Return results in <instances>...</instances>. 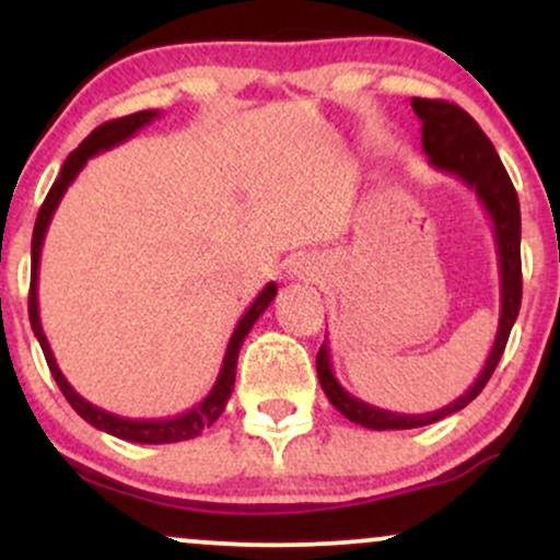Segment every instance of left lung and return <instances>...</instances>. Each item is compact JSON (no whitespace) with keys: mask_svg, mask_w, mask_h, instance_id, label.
I'll return each mask as SVG.
<instances>
[{"mask_svg":"<svg viewBox=\"0 0 560 560\" xmlns=\"http://www.w3.org/2000/svg\"><path fill=\"white\" fill-rule=\"evenodd\" d=\"M410 107H413V113L421 120V147L427 152L429 165L468 186L477 195L481 208L487 210V215H490L500 268V318L492 350L487 355V363L477 376V382L458 400H453L440 410H432V413H392V410L376 408V405H369L361 397L350 395L337 382V376H334L329 345H320L316 369L318 382L324 387L326 397H329V402L345 419L361 423L365 429H376V432H384V429L427 427V423L442 421L447 416L464 410L485 389V384L490 382L494 365H498L500 355L505 350L508 334H511L513 324H516L518 307H522V210H518L516 189H513L511 178H508L492 141L485 137L477 120L466 110H460L458 105L413 96Z\"/></svg>","mask_w":560,"mask_h":560,"instance_id":"left-lung-1","label":"left lung"}]
</instances>
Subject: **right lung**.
<instances>
[{
  "label": "right lung",
  "instance_id": "obj_1",
  "mask_svg": "<svg viewBox=\"0 0 560 560\" xmlns=\"http://www.w3.org/2000/svg\"><path fill=\"white\" fill-rule=\"evenodd\" d=\"M155 118H160V110H141V113L126 115V118L107 120V124L94 128V131L81 141L79 150L70 152L66 165H62L60 176L55 178L52 189H49V195H47V199H44L42 210H38L36 226H34V240H31L28 318H31V329H34L38 345H42V350H44V358H47L49 371H52L57 387L62 389L66 400L73 405V410L81 416L83 421H89L94 429H100V432H107V434L118 436V440H126V442H139V445H168V442L195 440L197 434H202V429H208L210 423H213L218 416L223 413V408H226V402L231 397V392H234L236 361H240V347L244 342V337H247L249 329H253L255 320L262 316V311L271 305L273 298H276V289H279L273 284V281H271V284L262 287V292L253 300V305L247 307V313H244V316L240 318V324H236L234 334H231L226 355H223L221 374H218L213 389L208 392V397H205V400L199 402L197 408L186 410V413L176 416V419H150V421L124 419V416L107 413V410L96 408V405L83 400L79 392L70 387L66 374H62L60 365H57V361H55L52 347H49V342H47V334H44V329H42V318H38V262H42L44 236H47L49 223H52L57 205H60V199L66 197L68 186L75 182V176H79V173L83 171V165L89 163V158H94V155H100V152H107V150H113V147L124 144V141L131 139L133 133L141 131L144 126H150Z\"/></svg>",
  "mask_w": 560,
  "mask_h": 560
}]
</instances>
